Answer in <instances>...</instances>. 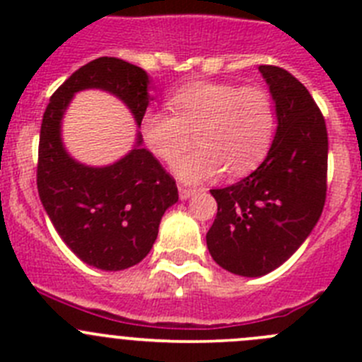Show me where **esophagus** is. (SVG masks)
Segmentation results:
<instances>
[{"label":"esophagus","mask_w":362,"mask_h":362,"mask_svg":"<svg viewBox=\"0 0 362 362\" xmlns=\"http://www.w3.org/2000/svg\"><path fill=\"white\" fill-rule=\"evenodd\" d=\"M196 194V190H192V188H187V187H179V197L183 201H187L188 197H192Z\"/></svg>","instance_id":"1"}]
</instances>
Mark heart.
<instances>
[{
	"label": "heart",
	"mask_w": 362,
	"mask_h": 362,
	"mask_svg": "<svg viewBox=\"0 0 362 362\" xmlns=\"http://www.w3.org/2000/svg\"><path fill=\"white\" fill-rule=\"evenodd\" d=\"M172 114L148 110L141 117L146 148L158 159L174 163L192 145L199 146L174 165L185 183L243 175L263 161L276 130L272 99L257 86L196 81L168 95Z\"/></svg>",
	"instance_id": "heart-1"
}]
</instances>
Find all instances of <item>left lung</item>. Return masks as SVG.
<instances>
[{
    "instance_id": "1",
    "label": "left lung",
    "mask_w": 362,
    "mask_h": 362,
    "mask_svg": "<svg viewBox=\"0 0 362 362\" xmlns=\"http://www.w3.org/2000/svg\"><path fill=\"white\" fill-rule=\"evenodd\" d=\"M276 103L277 130L267 158L238 183L216 188L217 216L206 246L235 276L276 270L312 233L322 214L328 134L306 86L288 70L261 65Z\"/></svg>"
}]
</instances>
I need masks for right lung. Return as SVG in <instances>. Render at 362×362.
<instances>
[{"mask_svg":"<svg viewBox=\"0 0 362 362\" xmlns=\"http://www.w3.org/2000/svg\"><path fill=\"white\" fill-rule=\"evenodd\" d=\"M148 74L117 57L86 63L52 94L43 114L37 150V192L54 228L83 263L117 272L146 257L168 206L177 203L170 174L143 148L108 166H86L70 158L62 141V119L76 92L107 90L132 112L137 127L148 107Z\"/></svg>","mask_w":362,"mask_h":362,"instance_id":"obj_1","label":"right lung"}]
</instances>
